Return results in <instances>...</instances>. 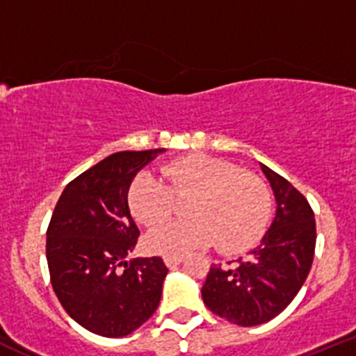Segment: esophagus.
Here are the masks:
<instances>
[{
  "instance_id": "esophagus-1",
  "label": "esophagus",
  "mask_w": 356,
  "mask_h": 356,
  "mask_svg": "<svg viewBox=\"0 0 356 356\" xmlns=\"http://www.w3.org/2000/svg\"><path fill=\"white\" fill-rule=\"evenodd\" d=\"M181 262H182L181 255H167V257H165V264H167L168 268H175V266H179Z\"/></svg>"
}]
</instances>
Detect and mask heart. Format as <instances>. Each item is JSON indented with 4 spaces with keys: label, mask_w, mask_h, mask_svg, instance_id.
<instances>
[{
    "label": "heart",
    "mask_w": 356,
    "mask_h": 356,
    "mask_svg": "<svg viewBox=\"0 0 356 356\" xmlns=\"http://www.w3.org/2000/svg\"><path fill=\"white\" fill-rule=\"evenodd\" d=\"M165 182L140 172L129 188V207L140 224L153 227L174 212L175 198L186 203L189 219L156 227L146 236L147 250L182 255L216 243L224 254L250 248L271 216V193L261 177L207 154H189L161 170Z\"/></svg>",
    "instance_id": "b5f03b06"
}]
</instances>
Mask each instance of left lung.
Wrapping results in <instances>:
<instances>
[{
  "instance_id": "obj_1",
  "label": "left lung",
  "mask_w": 356,
  "mask_h": 356,
  "mask_svg": "<svg viewBox=\"0 0 356 356\" xmlns=\"http://www.w3.org/2000/svg\"><path fill=\"white\" fill-rule=\"evenodd\" d=\"M261 168L275 193L277 216L247 257L227 268L212 264L202 287L207 308L241 327L270 322L291 305L312 270L316 243L308 200L277 172Z\"/></svg>"
}]
</instances>
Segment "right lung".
<instances>
[{
    "label": "right lung",
    "mask_w": 356,
    "mask_h": 356,
    "mask_svg": "<svg viewBox=\"0 0 356 356\" xmlns=\"http://www.w3.org/2000/svg\"><path fill=\"white\" fill-rule=\"evenodd\" d=\"M163 151H120L104 158L65 186L51 213L47 229L51 287L67 315L99 336H129L160 305L165 262L127 261V255L140 234L130 216V182Z\"/></svg>",
    "instance_id": "right-lung-1"
}]
</instances>
